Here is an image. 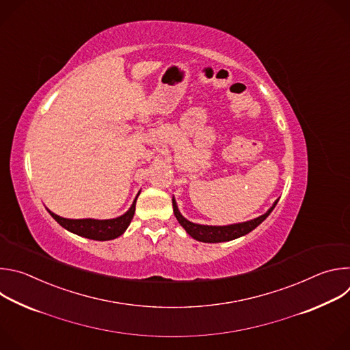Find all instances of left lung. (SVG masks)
Instances as JSON below:
<instances>
[{
    "instance_id": "left-lung-1",
    "label": "left lung",
    "mask_w": 350,
    "mask_h": 350,
    "mask_svg": "<svg viewBox=\"0 0 350 350\" xmlns=\"http://www.w3.org/2000/svg\"><path fill=\"white\" fill-rule=\"evenodd\" d=\"M278 202V199L274 202V205L262 216L249 220L245 223H238V224H230V226H201V224H195L188 221L187 219H184L181 216V213L178 212V208L176 205V201L173 198V212L176 219L178 220V223L183 226V228L196 241L201 242H224V241H231L235 239L238 237H242L247 232H251L252 230H255L263 220H266V217L273 212V209L275 208Z\"/></svg>"
}]
</instances>
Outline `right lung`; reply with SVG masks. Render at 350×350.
I'll return each mask as SVG.
<instances>
[{
  "mask_svg": "<svg viewBox=\"0 0 350 350\" xmlns=\"http://www.w3.org/2000/svg\"><path fill=\"white\" fill-rule=\"evenodd\" d=\"M135 202H137V198L134 199L131 208L123 216L111 219V220L64 219L53 212H49V211L48 212L64 228H66L68 231H70L73 234H77L80 237H85L90 239H95V241H108V239L118 238L119 235H122L126 231V228L129 227V224L133 220V216L135 212Z\"/></svg>",
  "mask_w": 350,
  "mask_h": 350,
  "instance_id": "obj_1",
  "label": "right lung"
}]
</instances>
